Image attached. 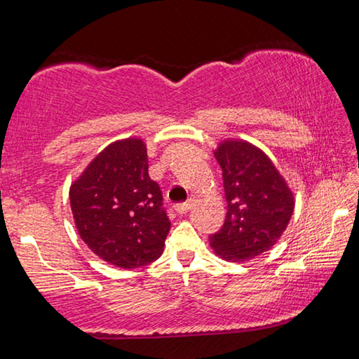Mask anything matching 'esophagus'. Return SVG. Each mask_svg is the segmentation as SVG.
<instances>
[{
    "label": "esophagus",
    "mask_w": 359,
    "mask_h": 359,
    "mask_svg": "<svg viewBox=\"0 0 359 359\" xmlns=\"http://www.w3.org/2000/svg\"><path fill=\"white\" fill-rule=\"evenodd\" d=\"M191 205H193V199H190V201H187V203L175 204L174 205V210L177 212V214H187V212L191 209Z\"/></svg>",
    "instance_id": "1"
}]
</instances>
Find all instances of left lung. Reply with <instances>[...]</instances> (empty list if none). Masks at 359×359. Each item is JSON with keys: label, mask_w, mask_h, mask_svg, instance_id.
I'll list each match as a JSON object with an SVG mask.
<instances>
[{"label": "left lung", "mask_w": 359, "mask_h": 359, "mask_svg": "<svg viewBox=\"0 0 359 359\" xmlns=\"http://www.w3.org/2000/svg\"><path fill=\"white\" fill-rule=\"evenodd\" d=\"M222 168L228 212L210 247L226 261H247L269 250L287 229L293 191L263 150L228 139L214 151Z\"/></svg>", "instance_id": "1"}]
</instances>
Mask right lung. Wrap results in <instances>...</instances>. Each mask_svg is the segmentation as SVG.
Returning <instances> with one entry per match:
<instances>
[{"mask_svg": "<svg viewBox=\"0 0 359 359\" xmlns=\"http://www.w3.org/2000/svg\"><path fill=\"white\" fill-rule=\"evenodd\" d=\"M69 201L79 236L109 264L135 269L161 257L171 222L142 139L107 145L71 185Z\"/></svg>", "mask_w": 359, "mask_h": 359, "instance_id": "obj_1", "label": "right lung"}]
</instances>
